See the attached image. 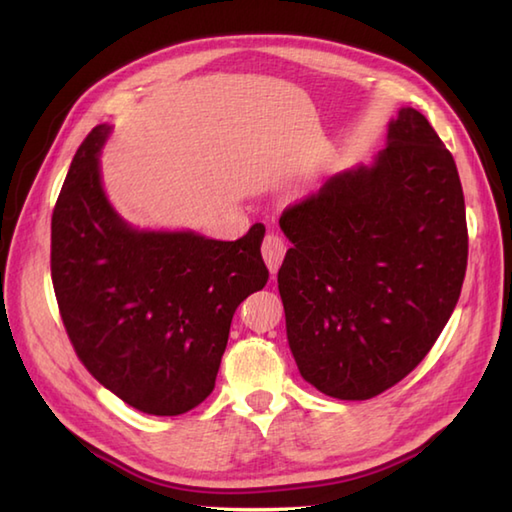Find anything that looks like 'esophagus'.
<instances>
[{
    "label": "esophagus",
    "mask_w": 512,
    "mask_h": 512,
    "mask_svg": "<svg viewBox=\"0 0 512 512\" xmlns=\"http://www.w3.org/2000/svg\"><path fill=\"white\" fill-rule=\"evenodd\" d=\"M286 242L284 237H279L277 233H268L264 244H262V255H264V262L268 266L270 273H277L281 262H284V255H286Z\"/></svg>",
    "instance_id": "obj_1"
}]
</instances>
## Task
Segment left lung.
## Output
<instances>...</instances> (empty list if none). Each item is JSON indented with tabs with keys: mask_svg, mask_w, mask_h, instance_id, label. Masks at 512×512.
<instances>
[{
	"mask_svg": "<svg viewBox=\"0 0 512 512\" xmlns=\"http://www.w3.org/2000/svg\"><path fill=\"white\" fill-rule=\"evenodd\" d=\"M292 242L277 284L301 376L367 400L429 354L469 259L458 167L413 107L389 123L372 167L330 178L279 217Z\"/></svg>",
	"mask_w": 512,
	"mask_h": 512,
	"instance_id": "obj_1",
	"label": "left lung"
}]
</instances>
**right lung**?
<instances>
[{"label": "right lung", "mask_w": 512, "mask_h": 512, "mask_svg": "<svg viewBox=\"0 0 512 512\" xmlns=\"http://www.w3.org/2000/svg\"><path fill=\"white\" fill-rule=\"evenodd\" d=\"M94 127L52 211L50 270L79 361L127 405L180 416L211 394L233 314L262 290L264 224L235 242L136 231L105 198Z\"/></svg>", "instance_id": "obj_1"}]
</instances>
